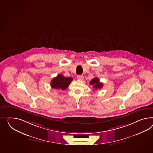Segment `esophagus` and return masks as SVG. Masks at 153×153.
<instances>
[{
	"label": "esophagus",
	"instance_id": "1",
	"mask_svg": "<svg viewBox=\"0 0 153 153\" xmlns=\"http://www.w3.org/2000/svg\"><path fill=\"white\" fill-rule=\"evenodd\" d=\"M77 78H78V80H82V79H83V78H84V76H83L82 75H78V76H77Z\"/></svg>",
	"mask_w": 153,
	"mask_h": 153
}]
</instances>
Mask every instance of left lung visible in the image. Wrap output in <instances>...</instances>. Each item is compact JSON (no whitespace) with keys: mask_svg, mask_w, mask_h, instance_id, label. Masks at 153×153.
Instances as JSON below:
<instances>
[{"mask_svg":"<svg viewBox=\"0 0 153 153\" xmlns=\"http://www.w3.org/2000/svg\"><path fill=\"white\" fill-rule=\"evenodd\" d=\"M90 84L91 85H93L94 89L96 90L100 89L103 86L102 83L99 82V80L98 78H94L92 80H91Z\"/></svg>","mask_w":153,"mask_h":153,"instance_id":"1","label":"left lung"}]
</instances>
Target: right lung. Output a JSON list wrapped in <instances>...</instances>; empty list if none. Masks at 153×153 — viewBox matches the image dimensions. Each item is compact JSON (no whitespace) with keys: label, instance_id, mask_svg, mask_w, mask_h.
Returning a JSON list of instances; mask_svg holds the SVG:
<instances>
[{"label":"right lung","instance_id":"1","mask_svg":"<svg viewBox=\"0 0 153 153\" xmlns=\"http://www.w3.org/2000/svg\"><path fill=\"white\" fill-rule=\"evenodd\" d=\"M73 79L71 77H65L62 74L57 75L55 78L52 79L51 82V86L52 88L58 90H65L66 89Z\"/></svg>","mask_w":153,"mask_h":153}]
</instances>
